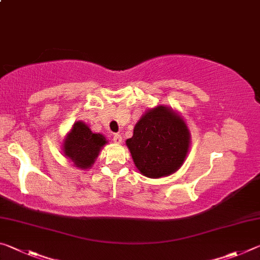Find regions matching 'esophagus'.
Here are the masks:
<instances>
[{
  "mask_svg": "<svg viewBox=\"0 0 260 260\" xmlns=\"http://www.w3.org/2000/svg\"><path fill=\"white\" fill-rule=\"evenodd\" d=\"M112 140H113V142H114V143H121L122 138H121V135H120V134H114V135H113V138H112Z\"/></svg>",
  "mask_w": 260,
  "mask_h": 260,
  "instance_id": "1",
  "label": "esophagus"
}]
</instances>
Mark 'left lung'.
<instances>
[{
  "label": "left lung",
  "instance_id": "8db88e82",
  "mask_svg": "<svg viewBox=\"0 0 260 260\" xmlns=\"http://www.w3.org/2000/svg\"><path fill=\"white\" fill-rule=\"evenodd\" d=\"M186 122L164 105L149 110L126 141L135 166L143 175L157 179L174 173L189 149Z\"/></svg>",
  "mask_w": 260,
  "mask_h": 260
}]
</instances>
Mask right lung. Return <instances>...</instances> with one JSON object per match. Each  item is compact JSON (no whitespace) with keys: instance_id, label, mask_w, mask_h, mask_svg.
Instances as JSON below:
<instances>
[{"instance_id":"1","label":"right lung","mask_w":260,"mask_h":260,"mask_svg":"<svg viewBox=\"0 0 260 260\" xmlns=\"http://www.w3.org/2000/svg\"><path fill=\"white\" fill-rule=\"evenodd\" d=\"M105 143L107 140L103 135L93 133L86 124L77 121L65 139L64 155L77 167L89 169Z\"/></svg>"}]
</instances>
